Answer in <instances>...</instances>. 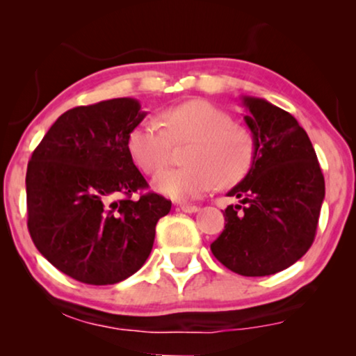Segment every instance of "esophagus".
Segmentation results:
<instances>
[{"label":"esophagus","instance_id":"esophagus-1","mask_svg":"<svg viewBox=\"0 0 356 356\" xmlns=\"http://www.w3.org/2000/svg\"><path fill=\"white\" fill-rule=\"evenodd\" d=\"M179 209H181L183 212H188V213H194V212L199 211L197 206H191V204H181Z\"/></svg>","mask_w":356,"mask_h":356}]
</instances>
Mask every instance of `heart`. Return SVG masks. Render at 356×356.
<instances>
[{
  "label": "heart",
  "mask_w": 356,
  "mask_h": 356,
  "mask_svg": "<svg viewBox=\"0 0 356 356\" xmlns=\"http://www.w3.org/2000/svg\"><path fill=\"white\" fill-rule=\"evenodd\" d=\"M157 121L145 120L128 134V150L134 163L147 175H155L168 163L172 143H193L184 163L167 170L154 179L163 196L189 201L211 191L213 184L230 188L251 170L254 143L248 131L236 128L225 111L206 100H189L162 111Z\"/></svg>",
  "instance_id": "1"
}]
</instances>
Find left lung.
I'll return each instance as SVG.
<instances>
[{"label":"left lung","instance_id":"1","mask_svg":"<svg viewBox=\"0 0 356 356\" xmlns=\"http://www.w3.org/2000/svg\"><path fill=\"white\" fill-rule=\"evenodd\" d=\"M254 143L251 170L227 196L225 228L211 245L227 269L264 277L295 264L313 245L325 184L313 144L289 111L243 95Z\"/></svg>","mask_w":356,"mask_h":356}]
</instances>
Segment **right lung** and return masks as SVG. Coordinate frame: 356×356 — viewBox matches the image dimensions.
<instances>
[{
  "label": "right lung",
  "mask_w": 356,
  "mask_h": 356,
  "mask_svg": "<svg viewBox=\"0 0 356 356\" xmlns=\"http://www.w3.org/2000/svg\"><path fill=\"white\" fill-rule=\"evenodd\" d=\"M136 99L76 106L58 118L27 165V227L45 259L72 279L111 285L138 272L155 225L172 209L147 188L128 150L145 118Z\"/></svg>",
  "instance_id": "obj_1"
}]
</instances>
